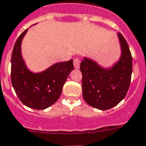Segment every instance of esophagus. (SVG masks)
Segmentation results:
<instances>
[{
    "label": "esophagus",
    "mask_w": 146,
    "mask_h": 146,
    "mask_svg": "<svg viewBox=\"0 0 146 146\" xmlns=\"http://www.w3.org/2000/svg\"><path fill=\"white\" fill-rule=\"evenodd\" d=\"M80 63H81V61L78 58H74V66L76 69H78L79 67H80Z\"/></svg>",
    "instance_id": "1"
}]
</instances>
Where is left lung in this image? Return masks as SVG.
<instances>
[{
	"label": "left lung",
	"instance_id": "1",
	"mask_svg": "<svg viewBox=\"0 0 146 146\" xmlns=\"http://www.w3.org/2000/svg\"><path fill=\"white\" fill-rule=\"evenodd\" d=\"M120 56L113 65L104 68L90 58L84 57L80 68L82 73V94L91 107L106 110L116 106L126 97L133 71V58L126 39L117 33Z\"/></svg>",
	"mask_w": 146,
	"mask_h": 146
}]
</instances>
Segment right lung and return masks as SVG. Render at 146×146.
<instances>
[{"mask_svg": "<svg viewBox=\"0 0 146 146\" xmlns=\"http://www.w3.org/2000/svg\"><path fill=\"white\" fill-rule=\"evenodd\" d=\"M26 30L13 46L11 57V82L20 101L27 107L44 110L54 104L60 97L68 74L74 69L73 60L55 63L41 72L30 71L21 52Z\"/></svg>", "mask_w": 146, "mask_h": 146, "instance_id": "add662e5", "label": "right lung"}]
</instances>
